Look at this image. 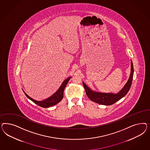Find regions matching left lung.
<instances>
[{
  "label": "left lung",
  "instance_id": "left-lung-1",
  "mask_svg": "<svg viewBox=\"0 0 150 150\" xmlns=\"http://www.w3.org/2000/svg\"><path fill=\"white\" fill-rule=\"evenodd\" d=\"M133 75H134V67H133V64L131 60V72H130L129 78L127 80V82L122 88V90L117 93H105V92H100L93 91L91 90L89 87L87 86L84 83V82L82 81V83H83V85L85 90V92L87 97L92 101L95 102L96 103L100 105H113L119 100L122 98L127 94L128 91H129L131 87Z\"/></svg>",
  "mask_w": 150,
  "mask_h": 150
}]
</instances>
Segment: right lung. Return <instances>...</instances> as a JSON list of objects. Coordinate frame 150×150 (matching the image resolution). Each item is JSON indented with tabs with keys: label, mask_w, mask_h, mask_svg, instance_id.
Masks as SVG:
<instances>
[{
	"label": "right lung",
	"mask_w": 150,
	"mask_h": 150,
	"mask_svg": "<svg viewBox=\"0 0 150 150\" xmlns=\"http://www.w3.org/2000/svg\"><path fill=\"white\" fill-rule=\"evenodd\" d=\"M71 77H69L65 79L62 83V84L60 85V86L59 88V89L55 92L53 95L51 96L50 97L46 98L45 100H34L30 97L28 95H27L26 93V92L23 90L25 95L30 100H31L32 102H33L35 103L36 105L40 106L41 107L43 108H48L50 107H52L54 105H57L58 103L59 102L61 101V100L63 99V98L64 90L65 89V87L67 86L68 82L69 80L71 79Z\"/></svg>",
	"instance_id": "add662e5"
}]
</instances>
